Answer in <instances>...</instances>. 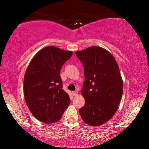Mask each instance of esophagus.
I'll use <instances>...</instances> for the list:
<instances>
[{
	"mask_svg": "<svg viewBox=\"0 0 149 149\" xmlns=\"http://www.w3.org/2000/svg\"><path fill=\"white\" fill-rule=\"evenodd\" d=\"M78 92L77 91V90H75V91L72 92V94H73V96H76V95H78Z\"/></svg>",
	"mask_w": 149,
	"mask_h": 149,
	"instance_id": "obj_1",
	"label": "esophagus"
}]
</instances>
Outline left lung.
<instances>
[{"instance_id": "left-lung-1", "label": "left lung", "mask_w": 149, "mask_h": 149, "mask_svg": "<svg viewBox=\"0 0 149 149\" xmlns=\"http://www.w3.org/2000/svg\"><path fill=\"white\" fill-rule=\"evenodd\" d=\"M84 67L81 93L84 107L79 113L86 124L100 126L113 116L123 91V83L116 59L105 49L92 46L76 52Z\"/></svg>"}]
</instances>
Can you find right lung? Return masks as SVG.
<instances>
[{"instance_id":"obj_1","label":"right lung","mask_w":149,"mask_h":149,"mask_svg":"<svg viewBox=\"0 0 149 149\" xmlns=\"http://www.w3.org/2000/svg\"><path fill=\"white\" fill-rule=\"evenodd\" d=\"M72 55L54 46L40 49L29 64L24 78V95L34 117L45 123L60 120L70 98L62 89L60 71Z\"/></svg>"}]
</instances>
